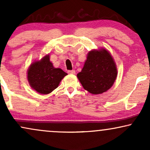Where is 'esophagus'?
Listing matches in <instances>:
<instances>
[{"label": "esophagus", "mask_w": 150, "mask_h": 150, "mask_svg": "<svg viewBox=\"0 0 150 150\" xmlns=\"http://www.w3.org/2000/svg\"><path fill=\"white\" fill-rule=\"evenodd\" d=\"M68 74H70V75H75V70H68Z\"/></svg>", "instance_id": "esophagus-1"}]
</instances>
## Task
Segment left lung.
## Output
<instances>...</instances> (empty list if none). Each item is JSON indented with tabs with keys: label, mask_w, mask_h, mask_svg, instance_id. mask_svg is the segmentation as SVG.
Listing matches in <instances>:
<instances>
[{
	"label": "left lung",
	"mask_w": 150,
	"mask_h": 150,
	"mask_svg": "<svg viewBox=\"0 0 150 150\" xmlns=\"http://www.w3.org/2000/svg\"><path fill=\"white\" fill-rule=\"evenodd\" d=\"M117 75L116 64L112 56L108 50L101 48L89 51L83 68L77 77L85 90L99 94L112 87Z\"/></svg>",
	"instance_id": "1"
}]
</instances>
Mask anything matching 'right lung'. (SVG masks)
I'll return each instance as SVG.
<instances>
[{"label": "right lung", "instance_id": "1", "mask_svg": "<svg viewBox=\"0 0 150 150\" xmlns=\"http://www.w3.org/2000/svg\"><path fill=\"white\" fill-rule=\"evenodd\" d=\"M68 74L56 68L50 61L49 54L40 61H34L27 70V80L32 89L42 94H48L56 89L62 79Z\"/></svg>", "mask_w": 150, "mask_h": 150}]
</instances>
